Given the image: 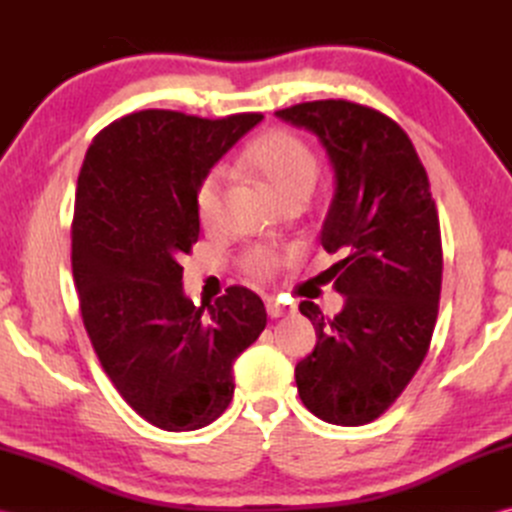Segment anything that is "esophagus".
Listing matches in <instances>:
<instances>
[{"instance_id":"esophagus-1","label":"esophagus","mask_w":512,"mask_h":512,"mask_svg":"<svg viewBox=\"0 0 512 512\" xmlns=\"http://www.w3.org/2000/svg\"><path fill=\"white\" fill-rule=\"evenodd\" d=\"M266 312H268V317L279 319V317H284V314L288 312V308L281 306L277 299H266Z\"/></svg>"}]
</instances>
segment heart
<instances>
[{
  "mask_svg": "<svg viewBox=\"0 0 512 512\" xmlns=\"http://www.w3.org/2000/svg\"><path fill=\"white\" fill-rule=\"evenodd\" d=\"M239 167L266 182L281 204L306 200L319 173L317 156L303 140L286 132L270 129L250 140L239 156ZM195 211L202 226L213 228L224 217V180L217 171L206 173L195 191ZM284 262V253L277 248L255 246L244 253L242 266L248 275L266 279Z\"/></svg>",
  "mask_w": 512,
  "mask_h": 512,
  "instance_id": "1",
  "label": "heart"
}]
</instances>
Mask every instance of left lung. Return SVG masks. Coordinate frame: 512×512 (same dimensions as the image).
<instances>
[{"label": "left lung", "mask_w": 512, "mask_h": 512, "mask_svg": "<svg viewBox=\"0 0 512 512\" xmlns=\"http://www.w3.org/2000/svg\"><path fill=\"white\" fill-rule=\"evenodd\" d=\"M321 140L334 169V198L321 244L345 297L334 319L301 301L317 345L295 367L314 416L358 427L394 405L429 352L442 288L436 202L416 147L398 123L350 101H310L275 112Z\"/></svg>", "instance_id": "8db88e82"}]
</instances>
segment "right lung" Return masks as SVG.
Here are the masks:
<instances>
[{"label": "right lung", "instance_id": "right-lung-1", "mask_svg": "<svg viewBox=\"0 0 512 512\" xmlns=\"http://www.w3.org/2000/svg\"><path fill=\"white\" fill-rule=\"evenodd\" d=\"M262 118L143 110L101 129L85 154L72 220L83 325L118 394L158 429L220 418L235 358L266 328L262 299L244 286L206 314L195 308L180 266L200 237L198 184Z\"/></svg>", "mask_w": 512, "mask_h": 512}]
</instances>
